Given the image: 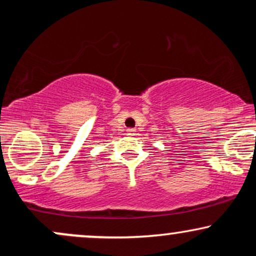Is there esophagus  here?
<instances>
[{
  "mask_svg": "<svg viewBox=\"0 0 256 256\" xmlns=\"http://www.w3.org/2000/svg\"><path fill=\"white\" fill-rule=\"evenodd\" d=\"M128 134H130V136H132V134H136V130H134V128H128Z\"/></svg>",
  "mask_w": 256,
  "mask_h": 256,
  "instance_id": "1",
  "label": "esophagus"
}]
</instances>
